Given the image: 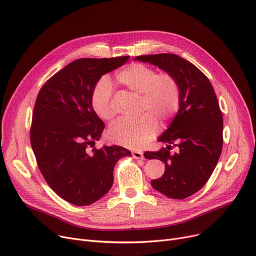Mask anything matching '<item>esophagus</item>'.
<instances>
[{
  "label": "esophagus",
  "mask_w": 256,
  "mask_h": 256,
  "mask_svg": "<svg viewBox=\"0 0 256 256\" xmlns=\"http://www.w3.org/2000/svg\"><path fill=\"white\" fill-rule=\"evenodd\" d=\"M132 158H143V152H138V150L132 152Z\"/></svg>",
  "instance_id": "34e87169"
}]
</instances>
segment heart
I'll use <instances>...</instances> for the list:
<instances>
[{"label": "heart", "instance_id": "heart-1", "mask_svg": "<svg viewBox=\"0 0 256 256\" xmlns=\"http://www.w3.org/2000/svg\"><path fill=\"white\" fill-rule=\"evenodd\" d=\"M116 82L140 96V111L147 113L137 120H118L108 135L111 141L128 148H139L148 142L158 130V121H165L176 113L180 91L176 80L168 74H158L144 64H132L116 74ZM113 89L106 78L94 86L91 94L93 111L102 120L114 117Z\"/></svg>", "mask_w": 256, "mask_h": 256}]
</instances>
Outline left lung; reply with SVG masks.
I'll list each match as a JSON object with an SVG mask.
<instances>
[{
	"mask_svg": "<svg viewBox=\"0 0 256 256\" xmlns=\"http://www.w3.org/2000/svg\"><path fill=\"white\" fill-rule=\"evenodd\" d=\"M135 60L158 66L178 83V111L158 138L167 145L144 156L165 163L163 176L150 182L154 189L169 198H186L206 184L222 152L223 117L216 93L204 72L174 54L138 56ZM173 142L179 152L172 155Z\"/></svg>",
	"mask_w": 256,
	"mask_h": 256,
	"instance_id": "obj_1",
	"label": "left lung"
}]
</instances>
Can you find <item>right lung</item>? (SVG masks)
I'll return each mask as SVG.
<instances>
[{
  "mask_svg": "<svg viewBox=\"0 0 256 256\" xmlns=\"http://www.w3.org/2000/svg\"><path fill=\"white\" fill-rule=\"evenodd\" d=\"M128 59H78L54 74L38 93L30 132L32 150L48 184L72 204L89 206L106 195L117 160L132 156L118 145L89 148L104 128L91 106L93 88Z\"/></svg>",
  "mask_w": 256,
  "mask_h": 256,
  "instance_id": "1",
  "label": "right lung"
}]
</instances>
